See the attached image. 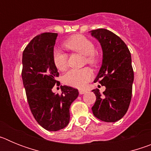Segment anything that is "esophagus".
Returning <instances> with one entry per match:
<instances>
[{"instance_id": "esophagus-1", "label": "esophagus", "mask_w": 151, "mask_h": 151, "mask_svg": "<svg viewBox=\"0 0 151 151\" xmlns=\"http://www.w3.org/2000/svg\"><path fill=\"white\" fill-rule=\"evenodd\" d=\"M85 92H86V91H85V90H79V94H85Z\"/></svg>"}]
</instances>
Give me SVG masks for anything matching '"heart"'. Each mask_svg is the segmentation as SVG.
<instances>
[{"label":"heart","instance_id":"heart-1","mask_svg":"<svg viewBox=\"0 0 151 151\" xmlns=\"http://www.w3.org/2000/svg\"><path fill=\"white\" fill-rule=\"evenodd\" d=\"M63 46L72 51L77 52L85 56V63L92 66H97L98 57L94 52V45L91 41L85 36L76 35L71 36L63 42ZM53 62L58 70L63 71L67 66V55L62 50L55 49L53 52ZM93 77V73L88 68L72 69L66 72L63 77L65 84L72 87L83 88Z\"/></svg>","mask_w":151,"mask_h":151}]
</instances>
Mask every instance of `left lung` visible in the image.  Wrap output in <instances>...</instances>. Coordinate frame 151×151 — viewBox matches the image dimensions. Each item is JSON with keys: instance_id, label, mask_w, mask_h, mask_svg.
I'll use <instances>...</instances> for the list:
<instances>
[{"instance_id": "left-lung-1", "label": "left lung", "mask_w": 151, "mask_h": 151, "mask_svg": "<svg viewBox=\"0 0 151 151\" xmlns=\"http://www.w3.org/2000/svg\"><path fill=\"white\" fill-rule=\"evenodd\" d=\"M102 47L103 60L94 82L106 87L101 94L94 89L96 101L92 106L94 116L106 122H114L125 116L132 94L134 72L127 45L119 36L105 29L90 31Z\"/></svg>"}]
</instances>
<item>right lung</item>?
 <instances>
[{"label":"right lung","mask_w":151,"mask_h":151,"mask_svg":"<svg viewBox=\"0 0 151 151\" xmlns=\"http://www.w3.org/2000/svg\"><path fill=\"white\" fill-rule=\"evenodd\" d=\"M57 33L35 36L22 53V78L33 116L47 131L60 130L69 124V108L78 96V89L61 86L60 94L52 88L58 82L59 73L53 62Z\"/></svg>","instance_id":"obj_1"}]
</instances>
